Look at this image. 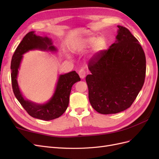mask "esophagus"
Returning a JSON list of instances; mask_svg holds the SVG:
<instances>
[{"label":"esophagus","instance_id":"34e87169","mask_svg":"<svg viewBox=\"0 0 159 159\" xmlns=\"http://www.w3.org/2000/svg\"><path fill=\"white\" fill-rule=\"evenodd\" d=\"M78 74H79V75H80V78H81V79L84 78L85 77V74H86V72H85V69H84V68L80 69V71H79V73H78Z\"/></svg>","mask_w":159,"mask_h":159}]
</instances>
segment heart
Here are the masks:
<instances>
[{
  "instance_id": "obj_1",
  "label": "heart",
  "mask_w": 159,
  "mask_h": 159,
  "mask_svg": "<svg viewBox=\"0 0 159 159\" xmlns=\"http://www.w3.org/2000/svg\"><path fill=\"white\" fill-rule=\"evenodd\" d=\"M84 45L85 48H91L93 46L94 54H99L106 47V40L103 37L97 38L94 36H91L84 40Z\"/></svg>"
}]
</instances>
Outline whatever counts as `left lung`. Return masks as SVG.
I'll list each match as a JSON object with an SVG mask.
<instances>
[{"instance_id": "obj_1", "label": "left lung", "mask_w": 159, "mask_h": 159, "mask_svg": "<svg viewBox=\"0 0 159 159\" xmlns=\"http://www.w3.org/2000/svg\"><path fill=\"white\" fill-rule=\"evenodd\" d=\"M117 27L116 42L91 57V74L85 78L91 106L105 115L131 107L145 79L146 57L141 44L127 28Z\"/></svg>"}]
</instances>
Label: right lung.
<instances>
[{"mask_svg": "<svg viewBox=\"0 0 159 159\" xmlns=\"http://www.w3.org/2000/svg\"><path fill=\"white\" fill-rule=\"evenodd\" d=\"M52 44V40L48 38L36 36L34 32H28L16 48L12 56L11 65L12 86L15 97L30 116L44 121L58 118L66 111L68 107L72 85L81 80L75 71L60 75L54 95L48 102L44 105H37L23 98L16 80L18 69L22 58V54L37 48L42 50H56Z\"/></svg>", "mask_w": 159, "mask_h": 159, "instance_id": "add662e5", "label": "right lung"}]
</instances>
